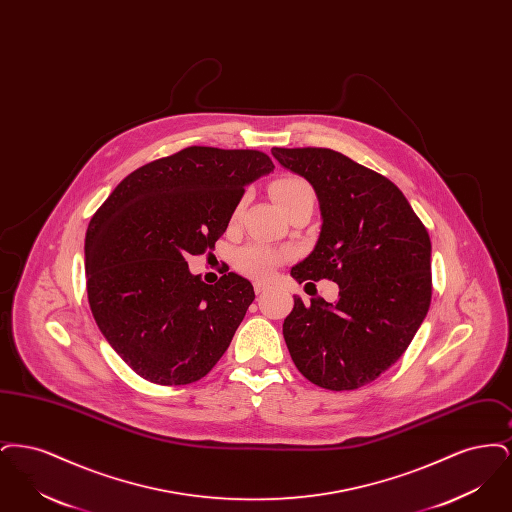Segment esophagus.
<instances>
[{"label":"esophagus","instance_id":"esophagus-1","mask_svg":"<svg viewBox=\"0 0 512 512\" xmlns=\"http://www.w3.org/2000/svg\"><path fill=\"white\" fill-rule=\"evenodd\" d=\"M253 286H255V293H257V295H259V293L267 292V284H265V282H255Z\"/></svg>","mask_w":512,"mask_h":512}]
</instances>
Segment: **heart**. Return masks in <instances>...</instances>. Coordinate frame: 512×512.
<instances>
[{
	"mask_svg": "<svg viewBox=\"0 0 512 512\" xmlns=\"http://www.w3.org/2000/svg\"><path fill=\"white\" fill-rule=\"evenodd\" d=\"M270 192L274 195V199L278 201V205L282 207L284 213H290L299 205H315V190L313 186L301 178V176H284L278 178ZM245 199H240V203L234 207L230 222L238 224L244 213ZM284 259V253L270 247V245L251 244L245 245L242 249H238L234 253V265L238 270H242L244 274H249L253 278H268L274 268L278 267Z\"/></svg>",
	"mask_w": 512,
	"mask_h": 512,
	"instance_id": "b5f03b06",
	"label": "heart"
}]
</instances>
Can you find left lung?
Here are the masks:
<instances>
[{"instance_id":"1","label":"left lung","mask_w":512,"mask_h":512,"mask_svg":"<svg viewBox=\"0 0 512 512\" xmlns=\"http://www.w3.org/2000/svg\"><path fill=\"white\" fill-rule=\"evenodd\" d=\"M317 192L320 234L293 265L297 282L328 278L334 303L293 295L282 332L297 370L326 390H357L409 347L432 299V244L403 192L334 149L272 147ZM307 286V284H305Z\"/></svg>"}]
</instances>
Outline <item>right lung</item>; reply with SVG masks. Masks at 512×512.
Instances as JSON below:
<instances>
[{
    "label": "right lung",
    "instance_id": "1",
    "mask_svg": "<svg viewBox=\"0 0 512 512\" xmlns=\"http://www.w3.org/2000/svg\"><path fill=\"white\" fill-rule=\"evenodd\" d=\"M272 171L270 157L255 149L186 147L128 174L90 220V309L138 376L192 384L228 349L253 286L236 272L205 284L188 259L215 249L245 186Z\"/></svg>",
    "mask_w": 512,
    "mask_h": 512
}]
</instances>
